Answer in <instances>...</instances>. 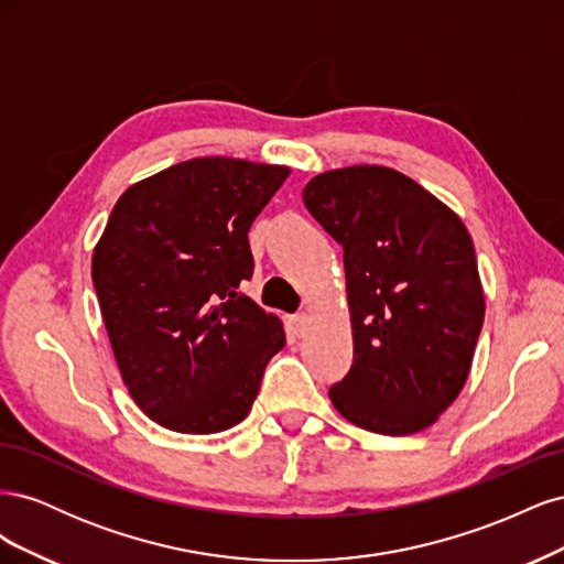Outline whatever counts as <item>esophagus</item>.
<instances>
[{"label": "esophagus", "instance_id": "34e87169", "mask_svg": "<svg viewBox=\"0 0 564 564\" xmlns=\"http://www.w3.org/2000/svg\"><path fill=\"white\" fill-rule=\"evenodd\" d=\"M289 327H292V332H294V336H305L308 334V327H311V319H308V315H294V317H289Z\"/></svg>", "mask_w": 564, "mask_h": 564}]
</instances>
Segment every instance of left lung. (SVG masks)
<instances>
[{
	"instance_id": "1",
	"label": "left lung",
	"mask_w": 564,
	"mask_h": 564,
	"mask_svg": "<svg viewBox=\"0 0 564 564\" xmlns=\"http://www.w3.org/2000/svg\"><path fill=\"white\" fill-rule=\"evenodd\" d=\"M344 247L352 365L329 388L350 423L412 435L456 400L485 322L475 247L460 218L388 166H346L303 187Z\"/></svg>"
}]
</instances>
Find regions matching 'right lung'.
<instances>
[{"label":"right lung","mask_w":564,"mask_h":564,"mask_svg":"<svg viewBox=\"0 0 564 564\" xmlns=\"http://www.w3.org/2000/svg\"><path fill=\"white\" fill-rule=\"evenodd\" d=\"M286 166L197 158L131 185L94 249L91 278L115 360L141 412L169 431L209 435L259 395L282 322L240 284L249 228Z\"/></svg>","instance_id":"right-lung-1"}]
</instances>
